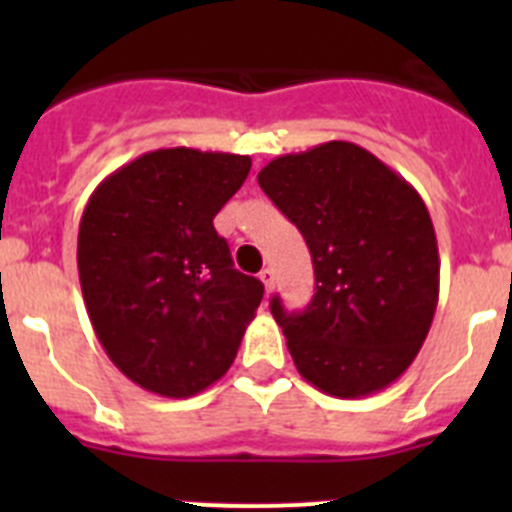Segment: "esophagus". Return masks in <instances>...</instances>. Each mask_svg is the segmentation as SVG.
I'll return each mask as SVG.
<instances>
[{
    "instance_id": "esophagus-1",
    "label": "esophagus",
    "mask_w": 512,
    "mask_h": 512,
    "mask_svg": "<svg viewBox=\"0 0 512 512\" xmlns=\"http://www.w3.org/2000/svg\"><path fill=\"white\" fill-rule=\"evenodd\" d=\"M259 279L264 282L266 292H271V289H274V282H277V274H274V269H269V266H266V269L259 274Z\"/></svg>"
}]
</instances>
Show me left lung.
Listing matches in <instances>:
<instances>
[{"label":"left lung","instance_id":"left-lung-1","mask_svg":"<svg viewBox=\"0 0 512 512\" xmlns=\"http://www.w3.org/2000/svg\"><path fill=\"white\" fill-rule=\"evenodd\" d=\"M259 184L315 266L305 312L271 300L297 372L330 397L382 392L413 364L436 315L441 261L423 197L348 140L274 158Z\"/></svg>","mask_w":512,"mask_h":512}]
</instances>
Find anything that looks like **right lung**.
<instances>
[{"label":"right lung","instance_id":"1","mask_svg":"<svg viewBox=\"0 0 512 512\" xmlns=\"http://www.w3.org/2000/svg\"><path fill=\"white\" fill-rule=\"evenodd\" d=\"M251 158L158 148L112 171L79 223V282L112 364L161 397H192L233 364L264 284L233 269L212 225Z\"/></svg>","mask_w":512,"mask_h":512}]
</instances>
